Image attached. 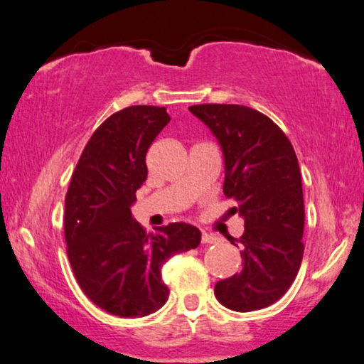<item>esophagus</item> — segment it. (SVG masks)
<instances>
[{
    "label": "esophagus",
    "mask_w": 364,
    "mask_h": 364,
    "mask_svg": "<svg viewBox=\"0 0 364 364\" xmlns=\"http://www.w3.org/2000/svg\"><path fill=\"white\" fill-rule=\"evenodd\" d=\"M201 242H203V244H216V242H218V237H214V235L208 234V232H203Z\"/></svg>",
    "instance_id": "34e87169"
}]
</instances>
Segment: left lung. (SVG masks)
Listing matches in <instances>:
<instances>
[{
  "mask_svg": "<svg viewBox=\"0 0 364 364\" xmlns=\"http://www.w3.org/2000/svg\"><path fill=\"white\" fill-rule=\"evenodd\" d=\"M189 112L223 148V189L245 228L237 239L242 270L219 280L214 295L234 311L265 309L290 289L304 257L305 209L295 150L277 124L250 107L203 104Z\"/></svg>",
  "mask_w": 364,
  "mask_h": 364,
  "instance_id": "obj_1",
  "label": "left lung"
}]
</instances>
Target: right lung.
Returning <instances> with one entry per match:
<instances>
[{
    "mask_svg": "<svg viewBox=\"0 0 364 364\" xmlns=\"http://www.w3.org/2000/svg\"><path fill=\"white\" fill-rule=\"evenodd\" d=\"M170 115L165 107L132 105L110 115L82 151L65 194L64 235L79 287L115 316H146L166 304L161 265L196 249L198 228L170 223L148 234L132 218L146 180V151Z\"/></svg>",
    "mask_w": 364,
    "mask_h": 364,
    "instance_id": "obj_1",
    "label": "right lung"
}]
</instances>
